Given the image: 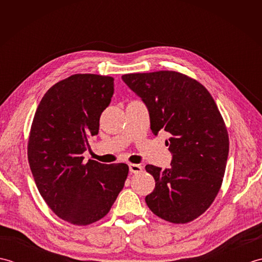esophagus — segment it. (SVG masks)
<instances>
[{
  "mask_svg": "<svg viewBox=\"0 0 262 262\" xmlns=\"http://www.w3.org/2000/svg\"><path fill=\"white\" fill-rule=\"evenodd\" d=\"M129 171L132 173H141L143 168L140 164H129Z\"/></svg>",
  "mask_w": 262,
  "mask_h": 262,
  "instance_id": "obj_1",
  "label": "esophagus"
}]
</instances>
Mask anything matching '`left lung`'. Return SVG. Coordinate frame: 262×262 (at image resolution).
Instances as JSON below:
<instances>
[{"instance_id": "left-lung-1", "label": "left lung", "mask_w": 262, "mask_h": 262, "mask_svg": "<svg viewBox=\"0 0 262 262\" xmlns=\"http://www.w3.org/2000/svg\"><path fill=\"white\" fill-rule=\"evenodd\" d=\"M146 104L154 135H170L171 168L147 164L155 188L145 197L153 213L174 224L191 222L219 193L229 155V134L213 97L203 84L174 71L121 76Z\"/></svg>"}]
</instances>
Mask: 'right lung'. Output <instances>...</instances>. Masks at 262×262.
Here are the masks:
<instances>
[{
    "mask_svg": "<svg viewBox=\"0 0 262 262\" xmlns=\"http://www.w3.org/2000/svg\"><path fill=\"white\" fill-rule=\"evenodd\" d=\"M113 94L111 76L74 74L49 89L33 117L28 141L33 179L48 207L71 224L101 220L127 179L125 163H83L88 138L98 134Z\"/></svg>",
    "mask_w": 262,
    "mask_h": 262,
    "instance_id": "obj_1",
    "label": "right lung"
}]
</instances>
